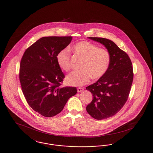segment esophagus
Returning a JSON list of instances; mask_svg holds the SVG:
<instances>
[{"label":"esophagus","instance_id":"34e87169","mask_svg":"<svg viewBox=\"0 0 153 153\" xmlns=\"http://www.w3.org/2000/svg\"><path fill=\"white\" fill-rule=\"evenodd\" d=\"M83 90H84V89L82 88L79 87L77 88V92H81Z\"/></svg>","mask_w":153,"mask_h":153}]
</instances>
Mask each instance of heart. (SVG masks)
Listing matches in <instances>:
<instances>
[{"label":"heart","mask_w":153,"mask_h":153,"mask_svg":"<svg viewBox=\"0 0 153 153\" xmlns=\"http://www.w3.org/2000/svg\"><path fill=\"white\" fill-rule=\"evenodd\" d=\"M72 49L75 55L82 58L79 71H75L66 77L68 84L82 86L89 81L91 77L99 79L107 72L111 62L109 51L88 41H80L74 44ZM59 67L68 72L72 68L71 55L68 48L59 51L56 57Z\"/></svg>","instance_id":"1"}]
</instances>
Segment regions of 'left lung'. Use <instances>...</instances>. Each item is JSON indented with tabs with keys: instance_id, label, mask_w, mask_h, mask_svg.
I'll return each instance as SVG.
<instances>
[{
	"instance_id": "8db88e82",
	"label": "left lung",
	"mask_w": 153,
	"mask_h": 153,
	"mask_svg": "<svg viewBox=\"0 0 153 153\" xmlns=\"http://www.w3.org/2000/svg\"><path fill=\"white\" fill-rule=\"evenodd\" d=\"M89 38L104 45L111 55L107 72L86 87L93 96L87 111L94 119L102 120L114 116L127 102L133 81V68L128 54L113 41L104 38Z\"/></svg>"
}]
</instances>
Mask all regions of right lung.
I'll use <instances>...</instances> for the list:
<instances>
[{
  "label": "right lung",
  "instance_id": "1",
  "mask_svg": "<svg viewBox=\"0 0 153 153\" xmlns=\"http://www.w3.org/2000/svg\"><path fill=\"white\" fill-rule=\"evenodd\" d=\"M72 39L70 36L42 37L25 51L21 60L19 75L23 94L30 107L44 117L61 112L77 92L76 87H61L65 75L56 59Z\"/></svg>",
  "mask_w": 153,
  "mask_h": 153
}]
</instances>
